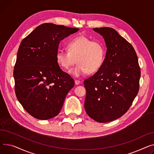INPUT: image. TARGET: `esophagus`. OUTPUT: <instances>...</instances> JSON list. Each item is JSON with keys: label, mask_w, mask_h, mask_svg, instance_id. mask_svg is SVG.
Returning <instances> with one entry per match:
<instances>
[{"label": "esophagus", "mask_w": 154, "mask_h": 154, "mask_svg": "<svg viewBox=\"0 0 154 154\" xmlns=\"http://www.w3.org/2000/svg\"><path fill=\"white\" fill-rule=\"evenodd\" d=\"M75 85H79L80 83V81L78 80V79H76V80H75Z\"/></svg>", "instance_id": "esophagus-1"}]
</instances>
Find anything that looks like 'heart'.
Segmentation results:
<instances>
[{"label":"heart","instance_id":"1","mask_svg":"<svg viewBox=\"0 0 154 154\" xmlns=\"http://www.w3.org/2000/svg\"><path fill=\"white\" fill-rule=\"evenodd\" d=\"M68 51L58 50L56 60L63 69H68L76 62L78 64L69 71V73L79 77L88 73H94L103 65L106 55L103 44L92 40L85 35H80L68 42Z\"/></svg>","mask_w":154,"mask_h":154}]
</instances>
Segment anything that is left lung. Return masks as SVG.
I'll return each instance as SVG.
<instances>
[{"label": "left lung", "instance_id": "8db88e82", "mask_svg": "<svg viewBox=\"0 0 154 154\" xmlns=\"http://www.w3.org/2000/svg\"><path fill=\"white\" fill-rule=\"evenodd\" d=\"M107 51L101 67L84 81L85 109L98 122L117 119L128 111L139 89L140 69L132 45L110 27L94 28Z\"/></svg>", "mask_w": 154, "mask_h": 154}]
</instances>
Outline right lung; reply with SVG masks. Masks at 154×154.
<instances>
[{
  "mask_svg": "<svg viewBox=\"0 0 154 154\" xmlns=\"http://www.w3.org/2000/svg\"><path fill=\"white\" fill-rule=\"evenodd\" d=\"M79 29L45 23L23 39L14 70L15 92L25 110L47 120L60 112L75 81L56 60L61 40Z\"/></svg>",
  "mask_w": 154,
  "mask_h": 154,
  "instance_id": "obj_1",
  "label": "right lung"
}]
</instances>
